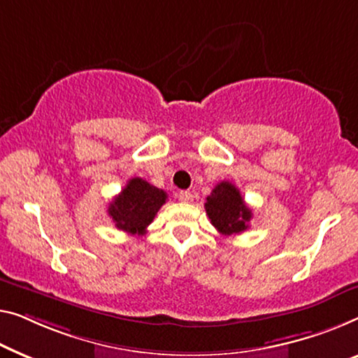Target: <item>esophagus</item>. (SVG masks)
Segmentation results:
<instances>
[{
	"mask_svg": "<svg viewBox=\"0 0 358 358\" xmlns=\"http://www.w3.org/2000/svg\"><path fill=\"white\" fill-rule=\"evenodd\" d=\"M178 199L181 202H191L193 201V193H191V191H180Z\"/></svg>",
	"mask_w": 358,
	"mask_h": 358,
	"instance_id": "34e87169",
	"label": "esophagus"
}]
</instances>
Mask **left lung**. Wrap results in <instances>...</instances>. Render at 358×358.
Wrapping results in <instances>:
<instances>
[{
	"label": "left lung",
	"instance_id": "obj_1",
	"mask_svg": "<svg viewBox=\"0 0 358 358\" xmlns=\"http://www.w3.org/2000/svg\"><path fill=\"white\" fill-rule=\"evenodd\" d=\"M206 212L218 233L231 236L249 228L252 210L244 202L241 193L230 181H222L207 196Z\"/></svg>",
	"mask_w": 358,
	"mask_h": 358
}]
</instances>
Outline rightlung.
I'll return each instance as SVG.
<instances>
[{"mask_svg":"<svg viewBox=\"0 0 358 358\" xmlns=\"http://www.w3.org/2000/svg\"><path fill=\"white\" fill-rule=\"evenodd\" d=\"M167 201V193L143 178H131L109 204L108 213L119 230L145 234L149 223Z\"/></svg>","mask_w":358,"mask_h":358,"instance_id":"1","label":"right lung"}]
</instances>
